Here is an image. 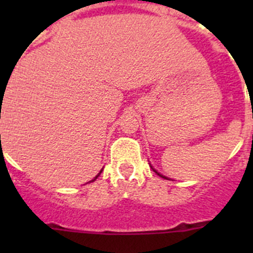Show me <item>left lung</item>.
Segmentation results:
<instances>
[{"label":"left lung","mask_w":253,"mask_h":253,"mask_svg":"<svg viewBox=\"0 0 253 253\" xmlns=\"http://www.w3.org/2000/svg\"><path fill=\"white\" fill-rule=\"evenodd\" d=\"M151 167H152V166H151ZM153 169V171H154V172H156V173H157V175H158V176H161V177H162V178H167V177H166V176H163V175H161L160 172H157V171H156V169Z\"/></svg>","instance_id":"obj_1"}]
</instances>
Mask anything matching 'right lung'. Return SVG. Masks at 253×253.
<instances>
[{
	"label": "right lung",
	"instance_id": "obj_1",
	"mask_svg": "<svg viewBox=\"0 0 253 253\" xmlns=\"http://www.w3.org/2000/svg\"><path fill=\"white\" fill-rule=\"evenodd\" d=\"M101 172H102V169H101V171H100V172H99V173H97V176H95V178H93V180H91V181H90V182H92V181H95V180H96V178L99 177V176H100V173H101Z\"/></svg>",
	"mask_w": 253,
	"mask_h": 253
}]
</instances>
